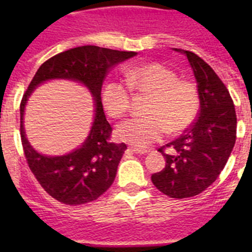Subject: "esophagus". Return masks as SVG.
<instances>
[{
  "label": "esophagus",
  "instance_id": "esophagus-1",
  "mask_svg": "<svg viewBox=\"0 0 252 252\" xmlns=\"http://www.w3.org/2000/svg\"><path fill=\"white\" fill-rule=\"evenodd\" d=\"M130 150L133 151V153H136V154H146V153H149V149L136 148V146H131Z\"/></svg>",
  "mask_w": 252,
  "mask_h": 252
}]
</instances>
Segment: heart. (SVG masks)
<instances>
[{"mask_svg": "<svg viewBox=\"0 0 252 252\" xmlns=\"http://www.w3.org/2000/svg\"><path fill=\"white\" fill-rule=\"evenodd\" d=\"M125 81L104 84L102 103L113 119H121L130 110L131 92L150 95L145 117H133L119 125L116 135L133 145L148 146L159 141L166 132L179 135L197 119L201 97L197 86L179 79L173 69L151 62L130 66L125 70Z\"/></svg>", "mask_w": 252, "mask_h": 252, "instance_id": "obj_1", "label": "heart"}]
</instances>
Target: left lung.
Returning <instances> with one entry per match:
<instances>
[{"instance_id": "obj_1", "label": "left lung", "mask_w": 252, "mask_h": 252, "mask_svg": "<svg viewBox=\"0 0 252 252\" xmlns=\"http://www.w3.org/2000/svg\"><path fill=\"white\" fill-rule=\"evenodd\" d=\"M175 50L184 53L190 63L201 110L182 136L158 150L166 164L151 175V182L168 197L182 199L206 190L221 174L235 146L237 119L230 92L215 70L192 51Z\"/></svg>"}]
</instances>
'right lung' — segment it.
Here are the masks:
<instances>
[{"instance_id": "1", "label": "right lung", "mask_w": 252, "mask_h": 252, "mask_svg": "<svg viewBox=\"0 0 252 252\" xmlns=\"http://www.w3.org/2000/svg\"><path fill=\"white\" fill-rule=\"evenodd\" d=\"M136 55L135 51H120L84 45L59 53L37 69L20 104V133L26 161L44 190L68 206L95 201L112 186L117 166L127 149L125 142L111 141L112 127L101 102L102 83L116 64ZM49 79H70L84 84L95 97V121L81 148L63 157H46L31 148L23 130V111L28 95L40 83Z\"/></svg>"}]
</instances>
